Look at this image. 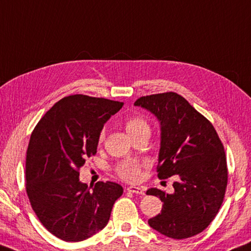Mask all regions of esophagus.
<instances>
[{
  "label": "esophagus",
  "instance_id": "1",
  "mask_svg": "<svg viewBox=\"0 0 251 251\" xmlns=\"http://www.w3.org/2000/svg\"><path fill=\"white\" fill-rule=\"evenodd\" d=\"M127 191L130 193H135V194H144V190L140 188V186H135V185H130L127 188Z\"/></svg>",
  "mask_w": 251,
  "mask_h": 251
}]
</instances>
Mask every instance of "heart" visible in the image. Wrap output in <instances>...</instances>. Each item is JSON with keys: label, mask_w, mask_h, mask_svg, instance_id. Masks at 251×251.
<instances>
[{"label": "heart", "mask_w": 251, "mask_h": 251, "mask_svg": "<svg viewBox=\"0 0 251 251\" xmlns=\"http://www.w3.org/2000/svg\"><path fill=\"white\" fill-rule=\"evenodd\" d=\"M125 128L129 137H134L135 135H138L143 131L148 130L150 131L148 123L146 122L143 117L139 116H131L128 117L125 122ZM104 138V133L100 134V141H102ZM117 172L123 179L126 181H136L140 175V167L138 163L133 161H127L122 163L117 168Z\"/></svg>", "instance_id": "heart-1"}]
</instances>
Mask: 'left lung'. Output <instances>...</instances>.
Segmentation results:
<instances>
[{"label": "left lung", "instance_id": "1", "mask_svg": "<svg viewBox=\"0 0 251 251\" xmlns=\"http://www.w3.org/2000/svg\"><path fill=\"white\" fill-rule=\"evenodd\" d=\"M160 124L158 177L176 176L175 192L147 191L161 200L162 209L148 221L154 230L173 239L198 235L215 218L227 186L224 147L215 128L184 98L175 92L138 99Z\"/></svg>", "mask_w": 251, "mask_h": 251}]
</instances>
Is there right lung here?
Returning a JSON list of instances; mask_svg holds the SVG:
<instances>
[{
  "mask_svg": "<svg viewBox=\"0 0 251 251\" xmlns=\"http://www.w3.org/2000/svg\"><path fill=\"white\" fill-rule=\"evenodd\" d=\"M122 102L70 95L45 114L30 136L26 191L36 215L58 238L81 241L102 230L123 194L115 182L88 186L79 179L85 159L97 153L103 126Z\"/></svg>",
  "mask_w": 251,
  "mask_h": 251,
  "instance_id": "add662e5",
  "label": "right lung"
}]
</instances>
